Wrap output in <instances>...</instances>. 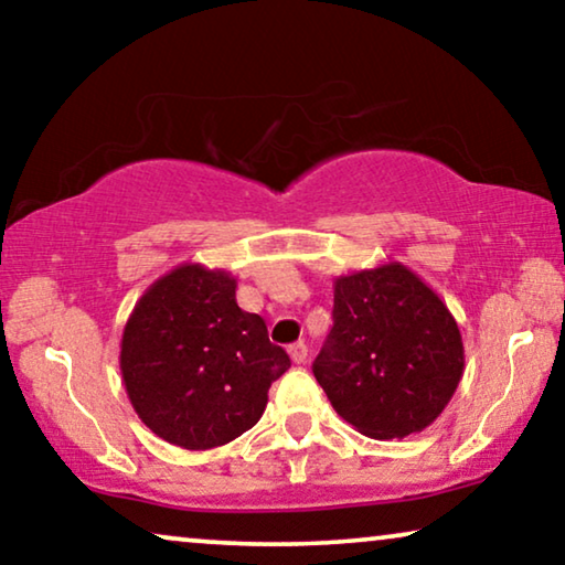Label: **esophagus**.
Instances as JSON below:
<instances>
[{
    "label": "esophagus",
    "mask_w": 565,
    "mask_h": 565,
    "mask_svg": "<svg viewBox=\"0 0 565 565\" xmlns=\"http://www.w3.org/2000/svg\"><path fill=\"white\" fill-rule=\"evenodd\" d=\"M288 352H290V360L296 362V365H300V362H306V358H308V347L303 342L290 344Z\"/></svg>",
    "instance_id": "1"
}]
</instances>
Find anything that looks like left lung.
Here are the masks:
<instances>
[{
	"label": "left lung",
	"instance_id": "left-lung-1",
	"mask_svg": "<svg viewBox=\"0 0 565 565\" xmlns=\"http://www.w3.org/2000/svg\"><path fill=\"white\" fill-rule=\"evenodd\" d=\"M334 327L313 375L344 422L373 439L422 431L443 414L462 377L452 313L398 262L339 277Z\"/></svg>",
	"mask_w": 565,
	"mask_h": 565
}]
</instances>
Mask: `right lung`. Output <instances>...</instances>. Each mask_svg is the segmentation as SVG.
<instances>
[{
	"label": "right lung",
	"instance_id": "1",
	"mask_svg": "<svg viewBox=\"0 0 565 565\" xmlns=\"http://www.w3.org/2000/svg\"><path fill=\"white\" fill-rule=\"evenodd\" d=\"M288 367L265 319L238 308L234 277L200 265L153 282L122 331L130 404L153 435L184 450H211L252 429Z\"/></svg>",
	"mask_w": 565,
	"mask_h": 565
}]
</instances>
